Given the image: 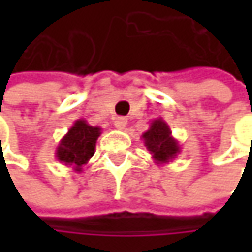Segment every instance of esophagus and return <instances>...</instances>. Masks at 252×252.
Instances as JSON below:
<instances>
[{
    "mask_svg": "<svg viewBox=\"0 0 252 252\" xmlns=\"http://www.w3.org/2000/svg\"><path fill=\"white\" fill-rule=\"evenodd\" d=\"M127 125V119L126 118H116L115 119V127L119 129V130H123Z\"/></svg>",
    "mask_w": 252,
    "mask_h": 252,
    "instance_id": "esophagus-1",
    "label": "esophagus"
}]
</instances>
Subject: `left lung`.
Segmentation results:
<instances>
[{
    "instance_id": "1",
    "label": "left lung",
    "mask_w": 252,
    "mask_h": 252,
    "mask_svg": "<svg viewBox=\"0 0 252 252\" xmlns=\"http://www.w3.org/2000/svg\"><path fill=\"white\" fill-rule=\"evenodd\" d=\"M141 139L158 165L168 164L181 153L178 140L172 137V131L162 118L151 122L150 129L141 134Z\"/></svg>"
}]
</instances>
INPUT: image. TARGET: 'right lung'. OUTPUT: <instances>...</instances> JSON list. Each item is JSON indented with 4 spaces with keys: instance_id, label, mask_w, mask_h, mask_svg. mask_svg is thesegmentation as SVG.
<instances>
[{
    "instance_id": "obj_1",
    "label": "right lung",
    "mask_w": 252,
    "mask_h": 252,
    "mask_svg": "<svg viewBox=\"0 0 252 252\" xmlns=\"http://www.w3.org/2000/svg\"><path fill=\"white\" fill-rule=\"evenodd\" d=\"M101 127L91 126L87 121L78 119L68 129L56 149V158L64 165L73 167L75 172H81L95 153L96 140L101 136Z\"/></svg>"
}]
</instances>
